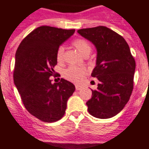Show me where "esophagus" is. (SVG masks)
<instances>
[{"label": "esophagus", "mask_w": 149, "mask_h": 149, "mask_svg": "<svg viewBox=\"0 0 149 149\" xmlns=\"http://www.w3.org/2000/svg\"><path fill=\"white\" fill-rule=\"evenodd\" d=\"M82 89V87L81 86H79V85H76V90L77 91H79V90Z\"/></svg>", "instance_id": "1"}]
</instances>
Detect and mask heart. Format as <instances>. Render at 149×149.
Segmentation results:
<instances>
[{"label": "heart", "instance_id": "b5f03b06", "mask_svg": "<svg viewBox=\"0 0 149 149\" xmlns=\"http://www.w3.org/2000/svg\"><path fill=\"white\" fill-rule=\"evenodd\" d=\"M72 45L83 56L89 55L91 52V44L84 39H77L72 42ZM64 47L60 46L56 52V61L58 64H62L64 61ZM87 70L84 68L77 66H70L63 71V77L72 82L79 83L82 81Z\"/></svg>", "mask_w": 149, "mask_h": 149}]
</instances>
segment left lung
I'll use <instances>...</instances> for the list:
<instances>
[{"label": "left lung", "mask_w": 149, "mask_h": 149, "mask_svg": "<svg viewBox=\"0 0 149 149\" xmlns=\"http://www.w3.org/2000/svg\"><path fill=\"white\" fill-rule=\"evenodd\" d=\"M77 33L97 50L91 77L100 83L86 103L88 112L99 119L113 117L125 107L134 87L136 64L129 45L122 36L105 26L81 29Z\"/></svg>", "instance_id": "1"}]
</instances>
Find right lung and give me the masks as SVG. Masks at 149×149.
<instances>
[{
  "label": "right lung",
  "mask_w": 149,
  "mask_h": 149,
  "mask_svg": "<svg viewBox=\"0 0 149 149\" xmlns=\"http://www.w3.org/2000/svg\"><path fill=\"white\" fill-rule=\"evenodd\" d=\"M74 33L75 29L42 26L22 40L15 53V85L27 111L43 122L62 119L75 91L66 79L52 84L50 79L55 73L57 50Z\"/></svg>",
  "instance_id": "obj_1"
}]
</instances>
